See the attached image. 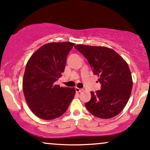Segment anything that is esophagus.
I'll use <instances>...</instances> for the list:
<instances>
[{"label": "esophagus", "mask_w": 150, "mask_h": 150, "mask_svg": "<svg viewBox=\"0 0 150 150\" xmlns=\"http://www.w3.org/2000/svg\"><path fill=\"white\" fill-rule=\"evenodd\" d=\"M82 90V89L78 88V87H75V91H76V92H80Z\"/></svg>", "instance_id": "1"}]
</instances>
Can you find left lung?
Here are the masks:
<instances>
[{
    "label": "left lung",
    "mask_w": 150,
    "mask_h": 150,
    "mask_svg": "<svg viewBox=\"0 0 150 150\" xmlns=\"http://www.w3.org/2000/svg\"><path fill=\"white\" fill-rule=\"evenodd\" d=\"M75 48L87 58L101 84V90L91 92L86 108L98 118L116 116L124 108L131 94L132 81L128 65L109 48L81 44Z\"/></svg>",
    "instance_id": "8db88e82"
}]
</instances>
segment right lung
Here are the masks:
<instances>
[{
	"instance_id": "1",
	"label": "right lung",
	"mask_w": 150,
	"mask_h": 150,
	"mask_svg": "<svg viewBox=\"0 0 150 150\" xmlns=\"http://www.w3.org/2000/svg\"><path fill=\"white\" fill-rule=\"evenodd\" d=\"M74 45L70 42L44 44L27 62L22 82L24 94L31 111L42 119L62 116L75 96V88L60 87L55 82L64 72L67 56Z\"/></svg>"
}]
</instances>
